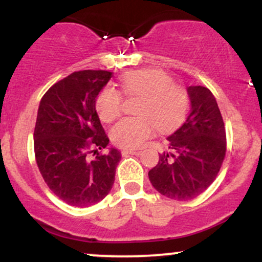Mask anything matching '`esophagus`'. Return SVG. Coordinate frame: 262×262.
Returning a JSON list of instances; mask_svg holds the SVG:
<instances>
[{
  "label": "esophagus",
  "instance_id": "34e87169",
  "mask_svg": "<svg viewBox=\"0 0 262 262\" xmlns=\"http://www.w3.org/2000/svg\"><path fill=\"white\" fill-rule=\"evenodd\" d=\"M141 151L139 150H128V149H124L122 150V155L123 156H127V155H140Z\"/></svg>",
  "mask_w": 262,
  "mask_h": 262
}]
</instances>
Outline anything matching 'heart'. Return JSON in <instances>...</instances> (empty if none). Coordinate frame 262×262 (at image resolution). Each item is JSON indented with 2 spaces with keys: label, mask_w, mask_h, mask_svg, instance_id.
I'll use <instances>...</instances> for the list:
<instances>
[{
  "label": "heart",
  "mask_w": 262,
  "mask_h": 262,
  "mask_svg": "<svg viewBox=\"0 0 262 262\" xmlns=\"http://www.w3.org/2000/svg\"><path fill=\"white\" fill-rule=\"evenodd\" d=\"M121 87L127 97H140L137 107L139 116L123 118L111 129L113 143L121 148H140L151 137L155 125L160 130H169L187 113V92L164 71H130L122 76ZM122 103L121 92L107 86L96 98V111L102 121L112 122L121 114Z\"/></svg>",
  "instance_id": "heart-1"
}]
</instances>
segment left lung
Masks as SVG:
<instances>
[{"instance_id":"1","label":"left lung","mask_w":262,"mask_h":262,"mask_svg":"<svg viewBox=\"0 0 262 262\" xmlns=\"http://www.w3.org/2000/svg\"><path fill=\"white\" fill-rule=\"evenodd\" d=\"M191 110L181 127L167 137L169 151L159 155L149 180L162 196L193 200L212 185L227 151L221 111L207 87L188 86Z\"/></svg>"}]
</instances>
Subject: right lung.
<instances>
[{"label": "right lung", "instance_id": "right-lung-1", "mask_svg": "<svg viewBox=\"0 0 262 262\" xmlns=\"http://www.w3.org/2000/svg\"><path fill=\"white\" fill-rule=\"evenodd\" d=\"M112 73L75 71L50 87L34 128L38 169L50 191L73 207H89L110 193L122 155L98 152L110 143L96 112V98Z\"/></svg>", "mask_w": 262, "mask_h": 262}]
</instances>
